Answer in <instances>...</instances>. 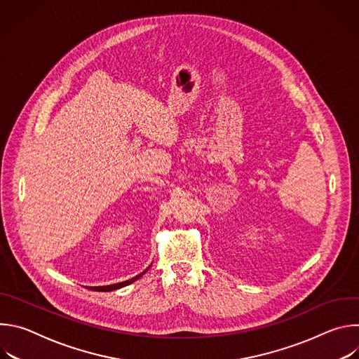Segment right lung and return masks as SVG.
Listing matches in <instances>:
<instances>
[{"label": "right lung", "mask_w": 359, "mask_h": 359, "mask_svg": "<svg viewBox=\"0 0 359 359\" xmlns=\"http://www.w3.org/2000/svg\"><path fill=\"white\" fill-rule=\"evenodd\" d=\"M147 271V270H146ZM146 271H143L142 274H139V276H136V277H133V278H130V280H128V281H122V283H118V284H112V285H104V287H92V290H95V291H114V290H118V288H122V287H125V285H129V284H132L133 281H136L139 277H142Z\"/></svg>", "instance_id": "right-lung-1"}]
</instances>
